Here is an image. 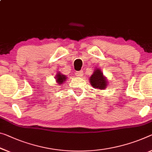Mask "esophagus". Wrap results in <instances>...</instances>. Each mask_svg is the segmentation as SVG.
<instances>
[{
  "instance_id": "34e87169",
  "label": "esophagus",
  "mask_w": 152,
  "mask_h": 152,
  "mask_svg": "<svg viewBox=\"0 0 152 152\" xmlns=\"http://www.w3.org/2000/svg\"><path fill=\"white\" fill-rule=\"evenodd\" d=\"M75 74L77 75V77H81V76L83 75V71H77Z\"/></svg>"
}]
</instances>
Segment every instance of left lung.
Wrapping results in <instances>:
<instances>
[{
    "mask_svg": "<svg viewBox=\"0 0 152 152\" xmlns=\"http://www.w3.org/2000/svg\"><path fill=\"white\" fill-rule=\"evenodd\" d=\"M90 82L92 86L95 89L104 90L108 86V80L104 75L101 70L96 68L94 73L90 76Z\"/></svg>",
    "mask_w": 152,
    "mask_h": 152,
    "instance_id": "1",
    "label": "left lung"
}]
</instances>
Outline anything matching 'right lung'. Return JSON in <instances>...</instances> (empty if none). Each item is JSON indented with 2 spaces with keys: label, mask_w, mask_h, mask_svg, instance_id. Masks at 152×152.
Segmentation results:
<instances>
[{
  "label": "right lung",
  "mask_w": 152,
  "mask_h": 152,
  "mask_svg": "<svg viewBox=\"0 0 152 152\" xmlns=\"http://www.w3.org/2000/svg\"><path fill=\"white\" fill-rule=\"evenodd\" d=\"M56 81L57 85L60 86L62 85V83H64V81H66L67 79V77L65 75H63L62 73H60V72H58L56 75Z\"/></svg>",
  "instance_id": "1"
}]
</instances>
